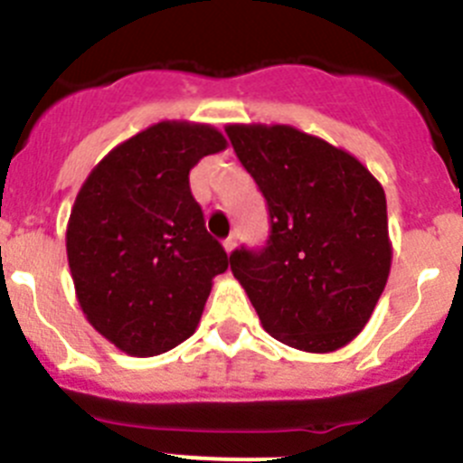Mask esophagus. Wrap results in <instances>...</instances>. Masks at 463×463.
<instances>
[{
    "mask_svg": "<svg viewBox=\"0 0 463 463\" xmlns=\"http://www.w3.org/2000/svg\"><path fill=\"white\" fill-rule=\"evenodd\" d=\"M235 247H237V237L235 235H231L226 241H223V249H226L228 256H231V253L235 251Z\"/></svg>",
    "mask_w": 463,
    "mask_h": 463,
    "instance_id": "34e87169",
    "label": "esophagus"
}]
</instances>
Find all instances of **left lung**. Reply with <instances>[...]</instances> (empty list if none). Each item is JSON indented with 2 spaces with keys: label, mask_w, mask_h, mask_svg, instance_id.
<instances>
[{
  "label": "left lung",
  "mask_w": 463,
  "mask_h": 463,
  "mask_svg": "<svg viewBox=\"0 0 463 463\" xmlns=\"http://www.w3.org/2000/svg\"><path fill=\"white\" fill-rule=\"evenodd\" d=\"M237 159L268 201V247L231 256L265 332L335 353L372 318L392 241L381 182L351 152L290 124H226Z\"/></svg>",
  "instance_id": "obj_1"
}]
</instances>
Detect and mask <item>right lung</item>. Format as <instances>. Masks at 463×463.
<instances>
[{"label": "right lung", "mask_w": 463, "mask_h": 463, "mask_svg": "<svg viewBox=\"0 0 463 463\" xmlns=\"http://www.w3.org/2000/svg\"><path fill=\"white\" fill-rule=\"evenodd\" d=\"M219 128L164 119L99 161L66 223V258L82 314L103 339L154 357L189 339L228 256L205 231L189 170L219 154Z\"/></svg>", "instance_id": "1"}]
</instances>
